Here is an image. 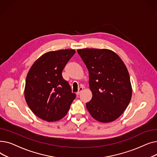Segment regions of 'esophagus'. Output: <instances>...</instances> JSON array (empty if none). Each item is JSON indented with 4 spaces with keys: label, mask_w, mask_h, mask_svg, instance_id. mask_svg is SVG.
<instances>
[{
    "label": "esophagus",
    "mask_w": 157,
    "mask_h": 157,
    "mask_svg": "<svg viewBox=\"0 0 157 157\" xmlns=\"http://www.w3.org/2000/svg\"><path fill=\"white\" fill-rule=\"evenodd\" d=\"M83 87H79V89H78V92L76 93V94H77V95H79V94H80L82 91H83Z\"/></svg>",
    "instance_id": "34e87169"
}]
</instances>
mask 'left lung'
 I'll use <instances>...</instances> for the list:
<instances>
[{
	"label": "left lung",
	"instance_id": "1",
	"mask_svg": "<svg viewBox=\"0 0 157 157\" xmlns=\"http://www.w3.org/2000/svg\"><path fill=\"white\" fill-rule=\"evenodd\" d=\"M89 72L92 100L86 104L97 121L109 123L127 108L132 89L127 68L120 57L108 49H78Z\"/></svg>",
	"mask_w": 157,
	"mask_h": 157
}]
</instances>
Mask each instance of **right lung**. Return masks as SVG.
<instances>
[{
  "mask_svg": "<svg viewBox=\"0 0 157 157\" xmlns=\"http://www.w3.org/2000/svg\"><path fill=\"white\" fill-rule=\"evenodd\" d=\"M74 49L48 52L31 66L25 81L24 95L32 111L40 119L56 121L63 118L76 94L62 78V72Z\"/></svg>",
  "mask_w": 157,
  "mask_h": 157,
  "instance_id": "add662e5",
  "label": "right lung"
}]
</instances>
